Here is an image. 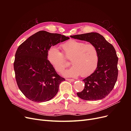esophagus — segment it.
Here are the masks:
<instances>
[{
	"mask_svg": "<svg viewBox=\"0 0 131 131\" xmlns=\"http://www.w3.org/2000/svg\"><path fill=\"white\" fill-rule=\"evenodd\" d=\"M67 80H68L69 81H74V79H67Z\"/></svg>",
	"mask_w": 131,
	"mask_h": 131,
	"instance_id": "1",
	"label": "esophagus"
}]
</instances>
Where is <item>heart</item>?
<instances>
[{"label":"heart","mask_w":131,"mask_h":131,"mask_svg":"<svg viewBox=\"0 0 131 131\" xmlns=\"http://www.w3.org/2000/svg\"><path fill=\"white\" fill-rule=\"evenodd\" d=\"M61 47L64 54L56 46L50 47L47 53V59L57 72L61 73L68 66L66 58L71 59L73 66L63 73L66 77H75L80 75L86 77L97 69L99 55L93 44L73 39L63 43Z\"/></svg>","instance_id":"obj_1"}]
</instances>
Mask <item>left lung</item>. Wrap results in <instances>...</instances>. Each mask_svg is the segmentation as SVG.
Listing matches in <instances>:
<instances>
[{"label": "left lung", "instance_id": "left-lung-1", "mask_svg": "<svg viewBox=\"0 0 131 131\" xmlns=\"http://www.w3.org/2000/svg\"><path fill=\"white\" fill-rule=\"evenodd\" d=\"M71 38L89 42L97 47L99 61L96 70L82 81L85 88L78 92L79 97L86 101L104 98L115 85L118 75V57L114 46L98 33L71 35Z\"/></svg>", "mask_w": 131, "mask_h": 131}]
</instances>
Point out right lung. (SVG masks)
<instances>
[{
  "instance_id": "1",
  "label": "right lung",
  "mask_w": 131,
  "mask_h": 131,
  "mask_svg": "<svg viewBox=\"0 0 131 131\" xmlns=\"http://www.w3.org/2000/svg\"><path fill=\"white\" fill-rule=\"evenodd\" d=\"M69 39L60 34L41 30L18 46L14 63L15 78L19 90L28 99L41 103L56 96L59 84L65 79L50 64L47 51Z\"/></svg>"
}]
</instances>
